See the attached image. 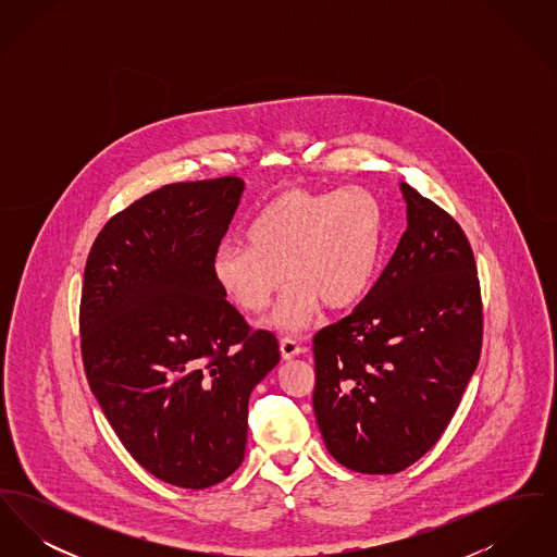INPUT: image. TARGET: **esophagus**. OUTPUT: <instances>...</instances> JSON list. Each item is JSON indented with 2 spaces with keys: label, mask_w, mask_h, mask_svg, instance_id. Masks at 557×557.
Returning <instances> with one entry per match:
<instances>
[{
  "label": "esophagus",
  "mask_w": 557,
  "mask_h": 557,
  "mask_svg": "<svg viewBox=\"0 0 557 557\" xmlns=\"http://www.w3.org/2000/svg\"><path fill=\"white\" fill-rule=\"evenodd\" d=\"M280 352H282V359H294V357H298L300 352H305V346L298 345L292 336H286V338H282L280 341Z\"/></svg>",
  "instance_id": "1"
}]
</instances>
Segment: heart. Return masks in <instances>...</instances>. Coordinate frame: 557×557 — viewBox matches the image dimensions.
<instances>
[{
    "label": "heart",
    "instance_id": "1",
    "mask_svg": "<svg viewBox=\"0 0 557 557\" xmlns=\"http://www.w3.org/2000/svg\"><path fill=\"white\" fill-rule=\"evenodd\" d=\"M384 239V211L366 187L275 194L246 227V242L223 244L212 277L242 311H263L286 280L269 325L307 327L321 302L327 311L355 307L370 292Z\"/></svg>",
    "mask_w": 557,
    "mask_h": 557
}]
</instances>
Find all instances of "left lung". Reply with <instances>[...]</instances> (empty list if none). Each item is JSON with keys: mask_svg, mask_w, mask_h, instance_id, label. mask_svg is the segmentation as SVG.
Returning <instances> with one entry per match:
<instances>
[{"mask_svg": "<svg viewBox=\"0 0 557 557\" xmlns=\"http://www.w3.org/2000/svg\"><path fill=\"white\" fill-rule=\"evenodd\" d=\"M407 230L359 307L313 338V409L332 457L397 474L432 449L476 370L482 300L449 212L400 184Z\"/></svg>", "mask_w": 557, "mask_h": 557, "instance_id": "left-lung-1", "label": "left lung"}]
</instances>
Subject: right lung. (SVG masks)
<instances>
[{
	"label": "right lung",
	"instance_id": "obj_1",
	"mask_svg": "<svg viewBox=\"0 0 557 557\" xmlns=\"http://www.w3.org/2000/svg\"><path fill=\"white\" fill-rule=\"evenodd\" d=\"M244 182L169 184L116 212L94 242L81 355L94 397L133 459L182 488H209L244 459L248 398L280 363L212 277Z\"/></svg>",
	"mask_w": 557,
	"mask_h": 557
}]
</instances>
